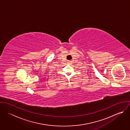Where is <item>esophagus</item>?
<instances>
[{
  "label": "esophagus",
  "instance_id": "1",
  "mask_svg": "<svg viewBox=\"0 0 130 130\" xmlns=\"http://www.w3.org/2000/svg\"><path fill=\"white\" fill-rule=\"evenodd\" d=\"M68 63H72V61H71V60H69Z\"/></svg>",
  "mask_w": 130,
  "mask_h": 130
}]
</instances>
